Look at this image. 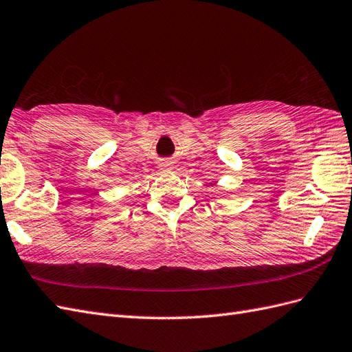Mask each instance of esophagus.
Segmentation results:
<instances>
[{"mask_svg": "<svg viewBox=\"0 0 352 352\" xmlns=\"http://www.w3.org/2000/svg\"><path fill=\"white\" fill-rule=\"evenodd\" d=\"M160 169L168 170V169H169V164H162V165H160Z\"/></svg>", "mask_w": 352, "mask_h": 352, "instance_id": "obj_1", "label": "esophagus"}]
</instances>
